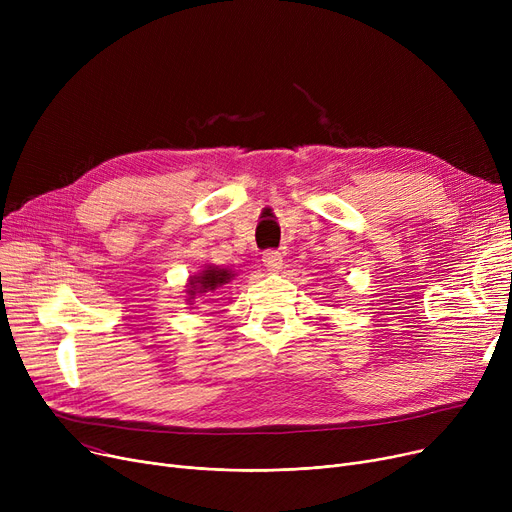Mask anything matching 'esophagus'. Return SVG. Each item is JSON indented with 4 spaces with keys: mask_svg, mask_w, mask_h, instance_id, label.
I'll use <instances>...</instances> for the list:
<instances>
[{
    "mask_svg": "<svg viewBox=\"0 0 512 512\" xmlns=\"http://www.w3.org/2000/svg\"><path fill=\"white\" fill-rule=\"evenodd\" d=\"M263 265L270 274H280L282 270V253L278 251H267L263 253Z\"/></svg>",
    "mask_w": 512,
    "mask_h": 512,
    "instance_id": "34e87169",
    "label": "esophagus"
}]
</instances>
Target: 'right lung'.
<instances>
[{
	"label": "right lung",
	"mask_w": 512,
	"mask_h": 512,
	"mask_svg": "<svg viewBox=\"0 0 512 512\" xmlns=\"http://www.w3.org/2000/svg\"><path fill=\"white\" fill-rule=\"evenodd\" d=\"M234 272L232 270H224V267H218L213 263H207L203 270L195 276L188 278L186 282V303L195 305L197 297H205L207 292H215L218 288L226 286L230 280H234Z\"/></svg>",
	"instance_id": "1"
}]
</instances>
